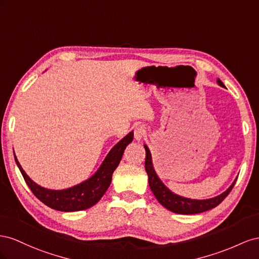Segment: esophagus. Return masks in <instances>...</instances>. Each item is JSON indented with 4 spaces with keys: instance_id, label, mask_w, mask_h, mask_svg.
Segmentation results:
<instances>
[{
    "instance_id": "esophagus-1",
    "label": "esophagus",
    "mask_w": 259,
    "mask_h": 259,
    "mask_svg": "<svg viewBox=\"0 0 259 259\" xmlns=\"http://www.w3.org/2000/svg\"><path fill=\"white\" fill-rule=\"evenodd\" d=\"M145 128L143 125H138V127L135 128V140L136 141H141V140L145 136Z\"/></svg>"
}]
</instances>
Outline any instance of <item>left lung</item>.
<instances>
[{"label": "left lung", "mask_w": 259, "mask_h": 259, "mask_svg": "<svg viewBox=\"0 0 259 259\" xmlns=\"http://www.w3.org/2000/svg\"><path fill=\"white\" fill-rule=\"evenodd\" d=\"M217 83L226 88L223 83V81L220 79H217ZM144 149L146 152V158H145V170L149 176V184L150 188L153 192L155 197L157 198V201L164 206L165 208L170 210L176 213H182V215H193V213H199L204 212L206 210H209L211 208H215L218 206L224 199L227 197V195L230 193L232 190L236 179L232 182V184L223 193L211 197V198H206V199H194V198H189L184 197L181 195H178L174 193L171 190H169L164 182L160 180L158 175L155 171V168L153 165V159H152V154L149 149V146L144 144Z\"/></svg>", "instance_id": "1"}]
</instances>
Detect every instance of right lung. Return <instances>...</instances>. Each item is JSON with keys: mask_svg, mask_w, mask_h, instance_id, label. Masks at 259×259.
<instances>
[{"mask_svg": "<svg viewBox=\"0 0 259 259\" xmlns=\"http://www.w3.org/2000/svg\"><path fill=\"white\" fill-rule=\"evenodd\" d=\"M132 140H134V131H130L127 136L114 145L104 160L102 161L98 170L90 178L76 186L63 190L47 189L35 183L21 167L15 153L14 157L28 187L43 204L60 211H79L92 207L104 195L112 182L113 172L119 165L125 147L132 142Z\"/></svg>", "mask_w": 259, "mask_h": 259, "instance_id": "right-lung-1", "label": "right lung"}]
</instances>
